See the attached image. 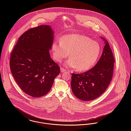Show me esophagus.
<instances>
[{"label":"esophagus","mask_w":131,"mask_h":131,"mask_svg":"<svg viewBox=\"0 0 131 131\" xmlns=\"http://www.w3.org/2000/svg\"><path fill=\"white\" fill-rule=\"evenodd\" d=\"M60 71H61V72H62V73L65 72H66V70L65 69L63 68H61Z\"/></svg>","instance_id":"esophagus-1"}]
</instances>
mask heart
Here are the masks:
<instances>
[{
	"label": "heart",
	"mask_w": 131,
	"mask_h": 131,
	"mask_svg": "<svg viewBox=\"0 0 131 131\" xmlns=\"http://www.w3.org/2000/svg\"><path fill=\"white\" fill-rule=\"evenodd\" d=\"M51 49L53 58L57 62H61L69 53L70 58L67 65L76 68L79 72L91 68L97 61L101 50L98 42L78 34L63 36L61 41L53 42Z\"/></svg>",
	"instance_id": "b5f03b06"
}]
</instances>
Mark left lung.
Wrapping results in <instances>:
<instances>
[{
  "label": "left lung",
  "instance_id": "1",
  "mask_svg": "<svg viewBox=\"0 0 131 131\" xmlns=\"http://www.w3.org/2000/svg\"><path fill=\"white\" fill-rule=\"evenodd\" d=\"M105 42L102 55L94 67L84 73L72 74L71 88L80 100L88 101L97 98L106 91L112 80L114 58L108 43L106 40Z\"/></svg>",
  "mask_w": 131,
  "mask_h": 131
}]
</instances>
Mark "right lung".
Here are the masks:
<instances>
[{
  "label": "right lung",
  "instance_id": "obj_1",
  "mask_svg": "<svg viewBox=\"0 0 131 131\" xmlns=\"http://www.w3.org/2000/svg\"><path fill=\"white\" fill-rule=\"evenodd\" d=\"M53 32L42 25L25 31L19 38L10 59L13 76L26 94L38 98L48 93L60 67L50 58Z\"/></svg>",
  "mask_w": 131,
  "mask_h": 131
}]
</instances>
